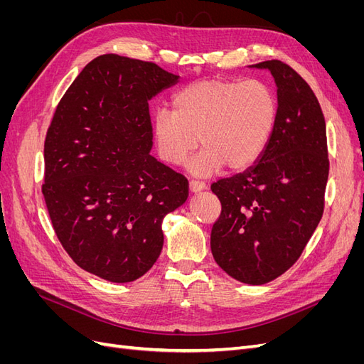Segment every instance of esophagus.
Returning a JSON list of instances; mask_svg holds the SVG:
<instances>
[{"label":"esophagus","instance_id":"1","mask_svg":"<svg viewBox=\"0 0 364 364\" xmlns=\"http://www.w3.org/2000/svg\"><path fill=\"white\" fill-rule=\"evenodd\" d=\"M206 188V183L202 182V181H197V179H191L190 181V190L193 193H197V191H202Z\"/></svg>","mask_w":364,"mask_h":364}]
</instances>
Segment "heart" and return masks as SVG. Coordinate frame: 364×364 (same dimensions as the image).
Here are the masks:
<instances>
[{
  "label": "heart",
  "instance_id": "obj_1",
  "mask_svg": "<svg viewBox=\"0 0 364 364\" xmlns=\"http://www.w3.org/2000/svg\"><path fill=\"white\" fill-rule=\"evenodd\" d=\"M173 109L153 117L159 156L181 165L200 142L190 168L209 176L220 168L245 170L266 151L278 121V98L261 80L213 79L182 87ZM200 141H197L196 138Z\"/></svg>",
  "mask_w": 364,
  "mask_h": 364
}]
</instances>
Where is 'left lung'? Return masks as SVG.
Listing matches in <instances>:
<instances>
[{"instance_id":"obj_1","label":"left lung","mask_w":364,"mask_h":364,"mask_svg":"<svg viewBox=\"0 0 364 364\" xmlns=\"http://www.w3.org/2000/svg\"><path fill=\"white\" fill-rule=\"evenodd\" d=\"M278 86V121L259 161L211 185L222 203L211 250L229 277L266 284L299 259L325 208L326 126L311 87L287 63L266 60Z\"/></svg>"}]
</instances>
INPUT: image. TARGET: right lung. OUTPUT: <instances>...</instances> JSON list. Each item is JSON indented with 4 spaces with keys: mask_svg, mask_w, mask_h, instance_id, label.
Returning <instances> with one entry per match:
<instances>
[{
    "mask_svg": "<svg viewBox=\"0 0 364 364\" xmlns=\"http://www.w3.org/2000/svg\"><path fill=\"white\" fill-rule=\"evenodd\" d=\"M179 75L118 54L95 58L53 114L42 194L54 232L83 270L130 282L156 262L164 217L188 181L150 155L149 100Z\"/></svg>",
    "mask_w": 364,
    "mask_h": 364,
    "instance_id": "add662e5",
    "label": "right lung"
}]
</instances>
